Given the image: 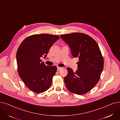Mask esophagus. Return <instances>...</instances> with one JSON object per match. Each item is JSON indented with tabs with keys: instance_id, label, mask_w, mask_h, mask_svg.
I'll return each instance as SVG.
<instances>
[{
	"instance_id": "obj_1",
	"label": "esophagus",
	"mask_w": 120,
	"mask_h": 120,
	"mask_svg": "<svg viewBox=\"0 0 120 120\" xmlns=\"http://www.w3.org/2000/svg\"><path fill=\"white\" fill-rule=\"evenodd\" d=\"M61 69H62V68L59 67H57V71H59L61 70Z\"/></svg>"
}]
</instances>
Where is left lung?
<instances>
[{
    "label": "left lung",
    "mask_w": 120,
    "mask_h": 120,
    "mask_svg": "<svg viewBox=\"0 0 120 120\" xmlns=\"http://www.w3.org/2000/svg\"><path fill=\"white\" fill-rule=\"evenodd\" d=\"M70 47L73 57H78V70L75 72L67 68L64 77L67 89L71 92L83 95L97 84L104 68V59L97 42L83 33H74L60 35Z\"/></svg>",
    "instance_id": "8db88e82"
}]
</instances>
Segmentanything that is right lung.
Segmentation results:
<instances>
[{"label":"right lung","instance_id":"right-lung-1","mask_svg":"<svg viewBox=\"0 0 120 120\" xmlns=\"http://www.w3.org/2000/svg\"><path fill=\"white\" fill-rule=\"evenodd\" d=\"M59 38L57 35L34 34L26 38L19 46L16 52L18 73L32 91L41 93L51 86L57 67L46 66L41 57L45 58L50 47Z\"/></svg>","mask_w":120,"mask_h":120}]
</instances>
